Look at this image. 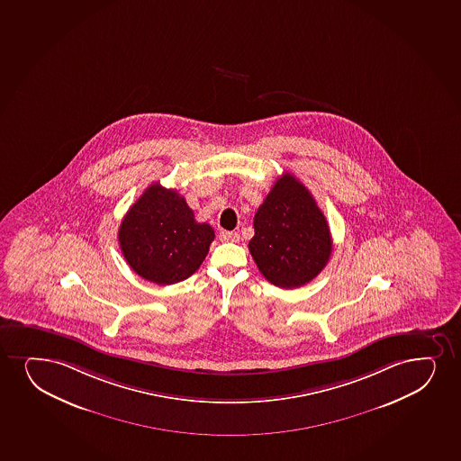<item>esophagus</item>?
<instances>
[{
    "instance_id": "34e87169",
    "label": "esophagus",
    "mask_w": 461,
    "mask_h": 461,
    "mask_svg": "<svg viewBox=\"0 0 461 461\" xmlns=\"http://www.w3.org/2000/svg\"><path fill=\"white\" fill-rule=\"evenodd\" d=\"M219 239H221L222 242H238L239 234L236 233V231H221Z\"/></svg>"
}]
</instances>
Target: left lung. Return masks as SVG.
Segmentation results:
<instances>
[{
	"mask_svg": "<svg viewBox=\"0 0 461 461\" xmlns=\"http://www.w3.org/2000/svg\"><path fill=\"white\" fill-rule=\"evenodd\" d=\"M249 249L267 281L281 288L305 285L331 255L330 228L313 195L284 173L255 214Z\"/></svg>",
	"mask_w": 461,
	"mask_h": 461,
	"instance_id": "left-lung-1",
	"label": "left lung"
}]
</instances>
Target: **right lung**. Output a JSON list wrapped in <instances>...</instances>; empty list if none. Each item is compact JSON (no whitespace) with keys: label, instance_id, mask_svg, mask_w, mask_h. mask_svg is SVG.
<instances>
[{"label":"right lung","instance_id":"add662e5","mask_svg":"<svg viewBox=\"0 0 461 461\" xmlns=\"http://www.w3.org/2000/svg\"><path fill=\"white\" fill-rule=\"evenodd\" d=\"M214 240L208 223L195 222L185 197L152 184L120 223V249L139 276L158 285L185 281L197 271Z\"/></svg>","mask_w":461,"mask_h":461}]
</instances>
